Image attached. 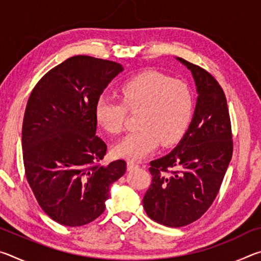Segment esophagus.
<instances>
[{
	"mask_svg": "<svg viewBox=\"0 0 261 261\" xmlns=\"http://www.w3.org/2000/svg\"><path fill=\"white\" fill-rule=\"evenodd\" d=\"M126 166H127V170H132V169H135V168L138 167L139 165H138V163L134 162V161H127Z\"/></svg>",
	"mask_w": 261,
	"mask_h": 261,
	"instance_id": "1",
	"label": "esophagus"
}]
</instances>
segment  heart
<instances>
[{
	"label": "heart",
	"mask_w": 261,
	"mask_h": 261,
	"mask_svg": "<svg viewBox=\"0 0 261 261\" xmlns=\"http://www.w3.org/2000/svg\"><path fill=\"white\" fill-rule=\"evenodd\" d=\"M118 94L121 101L101 95L94 105L96 123L110 135L123 130L126 110L138 112V129L115 145L116 156L139 160L155 151L160 143L166 147L177 144L188 132L193 95L187 83L156 71H145L123 83Z\"/></svg>",
	"instance_id": "heart-1"
}]
</instances>
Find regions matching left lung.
Here are the masks:
<instances>
[{
    "label": "left lung",
    "mask_w": 261,
    "mask_h": 261,
    "mask_svg": "<svg viewBox=\"0 0 261 261\" xmlns=\"http://www.w3.org/2000/svg\"><path fill=\"white\" fill-rule=\"evenodd\" d=\"M177 60L196 83V109L177 146L149 162L152 184L143 199L149 218L173 228L194 222L210 208L232 155L230 117L222 87L206 70Z\"/></svg>",
    "instance_id": "obj_1"
}]
</instances>
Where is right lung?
Instances as JSON below:
<instances>
[{
    "mask_svg": "<svg viewBox=\"0 0 261 261\" xmlns=\"http://www.w3.org/2000/svg\"><path fill=\"white\" fill-rule=\"evenodd\" d=\"M123 71L113 61L78 55L48 71L26 105L21 146L25 175L43 212L60 224L81 227L103 213L110 185L126 162L102 166L107 151L95 136L94 105Z\"/></svg>",
    "mask_w": 261,
    "mask_h": 261,
    "instance_id": "right-lung-1",
    "label": "right lung"
}]
</instances>
